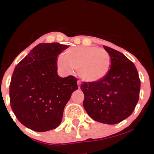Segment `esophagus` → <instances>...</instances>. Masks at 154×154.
Masks as SVG:
<instances>
[{"label": "esophagus", "mask_w": 154, "mask_h": 154, "mask_svg": "<svg viewBox=\"0 0 154 154\" xmlns=\"http://www.w3.org/2000/svg\"><path fill=\"white\" fill-rule=\"evenodd\" d=\"M80 85H81L80 81H77V85H78V88H80Z\"/></svg>", "instance_id": "34e87169"}]
</instances>
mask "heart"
I'll return each mask as SVG.
<instances>
[{
  "label": "heart",
  "mask_w": 154,
  "mask_h": 154,
  "mask_svg": "<svg viewBox=\"0 0 154 154\" xmlns=\"http://www.w3.org/2000/svg\"><path fill=\"white\" fill-rule=\"evenodd\" d=\"M58 66L71 72L77 69L79 77L86 82L99 81L109 73L111 57L104 49L97 47H75L68 49L59 57Z\"/></svg>",
  "instance_id": "b5f03b06"
}]
</instances>
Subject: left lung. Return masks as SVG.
<instances>
[{"mask_svg": "<svg viewBox=\"0 0 154 154\" xmlns=\"http://www.w3.org/2000/svg\"><path fill=\"white\" fill-rule=\"evenodd\" d=\"M111 57L109 73L99 81L84 82L83 106L93 119L114 125L133 112L139 99L140 80L133 63L125 55L103 45Z\"/></svg>", "mask_w": 154, "mask_h": 154, "instance_id": "8db88e82", "label": "left lung"}]
</instances>
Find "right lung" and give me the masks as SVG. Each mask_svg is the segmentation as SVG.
<instances>
[{
  "instance_id": "right-lung-1",
  "label": "right lung",
  "mask_w": 154,
  "mask_h": 154,
  "mask_svg": "<svg viewBox=\"0 0 154 154\" xmlns=\"http://www.w3.org/2000/svg\"><path fill=\"white\" fill-rule=\"evenodd\" d=\"M58 43H40L14 70L9 86L10 104L17 119L27 128L45 132L57 128L77 79L57 74L58 55L67 48Z\"/></svg>"
}]
</instances>
